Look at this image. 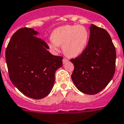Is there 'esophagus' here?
I'll use <instances>...</instances> for the list:
<instances>
[{
  "mask_svg": "<svg viewBox=\"0 0 124 124\" xmlns=\"http://www.w3.org/2000/svg\"><path fill=\"white\" fill-rule=\"evenodd\" d=\"M62 61H63V63H66V62H68V60L67 59V58H64Z\"/></svg>",
  "mask_w": 124,
  "mask_h": 124,
  "instance_id": "1",
  "label": "esophagus"
}]
</instances>
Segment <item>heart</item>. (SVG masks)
I'll list each match as a JSON object with an SVG mask.
<instances>
[{
	"mask_svg": "<svg viewBox=\"0 0 124 124\" xmlns=\"http://www.w3.org/2000/svg\"><path fill=\"white\" fill-rule=\"evenodd\" d=\"M89 40L87 29L83 25H67L55 29L53 31L48 45L54 51L62 50L70 57H76L83 53Z\"/></svg>",
	"mask_w": 124,
	"mask_h": 124,
	"instance_id": "b5f03b06",
	"label": "heart"
}]
</instances>
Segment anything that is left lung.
Segmentation results:
<instances>
[{"label": "left lung", "mask_w": 124, "mask_h": 124, "mask_svg": "<svg viewBox=\"0 0 124 124\" xmlns=\"http://www.w3.org/2000/svg\"><path fill=\"white\" fill-rule=\"evenodd\" d=\"M116 48L106 30L92 24L88 45L70 60L74 66L71 79L81 92L95 95L106 87L116 70Z\"/></svg>", "instance_id": "8db88e82"}]
</instances>
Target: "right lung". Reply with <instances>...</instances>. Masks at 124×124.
I'll return each instance as SVG.
<instances>
[{"label":"right lung","mask_w":124,"mask_h":124,"mask_svg":"<svg viewBox=\"0 0 124 124\" xmlns=\"http://www.w3.org/2000/svg\"><path fill=\"white\" fill-rule=\"evenodd\" d=\"M31 28L16 31L5 52L8 75L16 87L27 97L41 99L53 89L55 71L62 66V56L48 52V45Z\"/></svg>","instance_id":"right-lung-1"}]
</instances>
